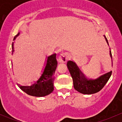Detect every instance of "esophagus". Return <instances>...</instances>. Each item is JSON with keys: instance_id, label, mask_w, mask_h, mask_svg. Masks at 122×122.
Listing matches in <instances>:
<instances>
[{"instance_id": "34e87169", "label": "esophagus", "mask_w": 122, "mask_h": 122, "mask_svg": "<svg viewBox=\"0 0 122 122\" xmlns=\"http://www.w3.org/2000/svg\"><path fill=\"white\" fill-rule=\"evenodd\" d=\"M69 56L67 52H64L60 54L58 58V61L61 62H66L68 60Z\"/></svg>"}]
</instances>
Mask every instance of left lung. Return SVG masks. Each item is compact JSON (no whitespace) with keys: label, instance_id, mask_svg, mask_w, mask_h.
I'll return each mask as SVG.
<instances>
[{"label":"left lung","instance_id":"1","mask_svg":"<svg viewBox=\"0 0 122 122\" xmlns=\"http://www.w3.org/2000/svg\"><path fill=\"white\" fill-rule=\"evenodd\" d=\"M104 37L109 44L107 38L106 36H104ZM110 56L112 58L111 51ZM67 67L72 78L74 88L77 92L84 94H94L100 91L108 81L112 72V71L107 72L94 80H88L84 78V76H81L80 71L76 63L69 61L67 62Z\"/></svg>","mask_w":122,"mask_h":122}]
</instances>
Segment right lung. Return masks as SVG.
I'll return each instance as SVG.
<instances>
[{"instance_id": "right-lung-1", "label": "right lung", "mask_w": 122, "mask_h": 122, "mask_svg": "<svg viewBox=\"0 0 122 122\" xmlns=\"http://www.w3.org/2000/svg\"><path fill=\"white\" fill-rule=\"evenodd\" d=\"M19 35V32L15 36L13 40ZM12 53L14 51L13 43L12 45ZM56 54L48 56L46 67L41 77L31 86H19L20 89L28 95L36 97H42L48 95L54 90V76L57 67Z\"/></svg>"}]
</instances>
